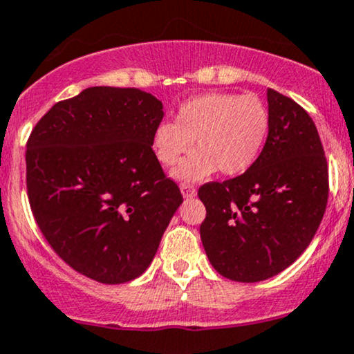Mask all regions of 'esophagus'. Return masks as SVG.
Here are the masks:
<instances>
[{"label": "esophagus", "instance_id": "1", "mask_svg": "<svg viewBox=\"0 0 354 354\" xmlns=\"http://www.w3.org/2000/svg\"><path fill=\"white\" fill-rule=\"evenodd\" d=\"M180 192H182V195H184V198H194L195 195H197V190H195L194 185H190V184H182Z\"/></svg>", "mask_w": 354, "mask_h": 354}]
</instances>
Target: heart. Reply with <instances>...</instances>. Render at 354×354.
I'll list each match as a JSON object with an SVG mask.
<instances>
[{"label": "heart", "instance_id": "b5f03b06", "mask_svg": "<svg viewBox=\"0 0 354 354\" xmlns=\"http://www.w3.org/2000/svg\"><path fill=\"white\" fill-rule=\"evenodd\" d=\"M270 129V114L255 94L209 93L195 95L177 109L176 122H160L153 129L151 147L165 167L176 165L172 176L182 182H197L217 170L239 176L259 159Z\"/></svg>", "mask_w": 354, "mask_h": 354}]
</instances>
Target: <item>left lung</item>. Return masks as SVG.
I'll return each mask as SVG.
<instances>
[{
	"instance_id": "obj_1",
	"label": "left lung",
	"mask_w": 354,
	"mask_h": 354,
	"mask_svg": "<svg viewBox=\"0 0 354 354\" xmlns=\"http://www.w3.org/2000/svg\"><path fill=\"white\" fill-rule=\"evenodd\" d=\"M267 101L259 159L242 176L198 189L207 257L220 275L242 283L288 268L313 240L328 202L325 151L308 112L273 89Z\"/></svg>"
}]
</instances>
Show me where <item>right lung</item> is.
Returning a JSON list of instances; mask_svg holds the SVG:
<instances>
[{
	"label": "right lung",
	"mask_w": 354,
	"mask_h": 354,
	"mask_svg": "<svg viewBox=\"0 0 354 354\" xmlns=\"http://www.w3.org/2000/svg\"><path fill=\"white\" fill-rule=\"evenodd\" d=\"M164 118L136 87H87L43 115L26 145V185L37 227L69 267L107 285L152 263L180 203L151 137Z\"/></svg>",
	"instance_id": "obj_1"
}]
</instances>
